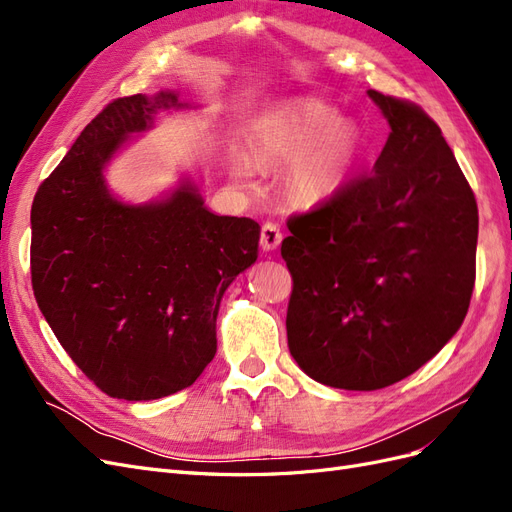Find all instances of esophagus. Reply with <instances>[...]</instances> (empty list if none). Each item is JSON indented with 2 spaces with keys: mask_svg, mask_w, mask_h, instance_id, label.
Wrapping results in <instances>:
<instances>
[{
  "mask_svg": "<svg viewBox=\"0 0 512 512\" xmlns=\"http://www.w3.org/2000/svg\"><path fill=\"white\" fill-rule=\"evenodd\" d=\"M280 243H282V230H280V226L273 224V222H265V224L260 226V245H262V250L273 252V250H277V247H280Z\"/></svg>",
  "mask_w": 512,
  "mask_h": 512,
  "instance_id": "34e87169",
  "label": "esophagus"
}]
</instances>
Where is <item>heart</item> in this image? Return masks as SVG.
<instances>
[{"instance_id": "b5f03b06", "label": "heart", "mask_w": 512, "mask_h": 512, "mask_svg": "<svg viewBox=\"0 0 512 512\" xmlns=\"http://www.w3.org/2000/svg\"><path fill=\"white\" fill-rule=\"evenodd\" d=\"M363 151L356 121L312 96L288 98L262 113L252 128V156L260 166L288 160L286 185L301 203H322L346 188ZM232 173L252 179L254 162L232 156Z\"/></svg>"}]
</instances>
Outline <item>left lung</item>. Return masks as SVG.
<instances>
[{"mask_svg": "<svg viewBox=\"0 0 512 512\" xmlns=\"http://www.w3.org/2000/svg\"><path fill=\"white\" fill-rule=\"evenodd\" d=\"M391 134L369 175L288 218L282 258L294 361L335 389L376 391L461 327L476 280L478 207L421 106L369 89Z\"/></svg>", "mask_w": 512, "mask_h": 512, "instance_id": "8db88e82", "label": "left lung"}]
</instances>
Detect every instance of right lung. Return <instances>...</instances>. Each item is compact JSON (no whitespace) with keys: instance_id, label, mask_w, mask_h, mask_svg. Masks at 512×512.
Here are the masks:
<instances>
[{"instance_id":"add662e5","label":"right lung","mask_w":512,"mask_h":512,"mask_svg":"<svg viewBox=\"0 0 512 512\" xmlns=\"http://www.w3.org/2000/svg\"><path fill=\"white\" fill-rule=\"evenodd\" d=\"M170 91L117 98L76 138L32 205V286L59 344L100 391L149 401L203 374L224 290L256 262L260 226L207 211L194 185L130 207L102 168Z\"/></svg>"}]
</instances>
